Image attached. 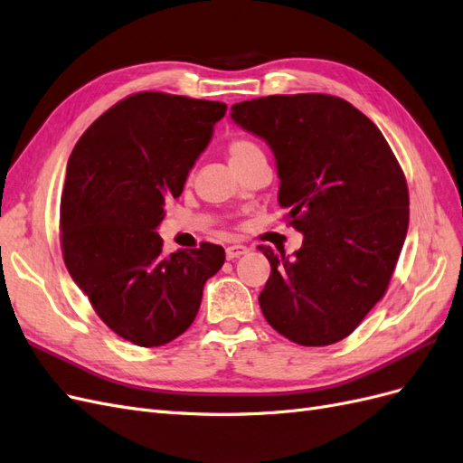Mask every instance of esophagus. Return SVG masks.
I'll return each instance as SVG.
<instances>
[{"label":"esophagus","mask_w":463,"mask_h":463,"mask_svg":"<svg viewBox=\"0 0 463 463\" xmlns=\"http://www.w3.org/2000/svg\"><path fill=\"white\" fill-rule=\"evenodd\" d=\"M249 253V247L245 245H228L226 247V259L233 260V259H240L241 255Z\"/></svg>","instance_id":"1"}]
</instances>
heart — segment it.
<instances>
[{
    "label": "heart",
    "instance_id": "b5f03b06",
    "mask_svg": "<svg viewBox=\"0 0 463 463\" xmlns=\"http://www.w3.org/2000/svg\"><path fill=\"white\" fill-rule=\"evenodd\" d=\"M259 152H262L259 148V145L250 141V138H245V137L232 138L230 145H228V154H230L233 165L243 164L245 160H249L250 156H255V154H259Z\"/></svg>",
    "mask_w": 463,
    "mask_h": 463
}]
</instances>
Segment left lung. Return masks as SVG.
<instances>
[{
  "label": "left lung",
  "mask_w": 463,
  "mask_h": 463,
  "mask_svg": "<svg viewBox=\"0 0 463 463\" xmlns=\"http://www.w3.org/2000/svg\"><path fill=\"white\" fill-rule=\"evenodd\" d=\"M232 118L270 145L278 201L305 235L293 259L260 245L270 262L262 315L299 345L340 342L394 274L410 223L402 165L381 129L338 96H262L233 104Z\"/></svg>",
  "instance_id": "left-lung-1"
}]
</instances>
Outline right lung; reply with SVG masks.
<instances>
[{
	"label": "right lung",
	"mask_w": 463,
	"mask_h": 463,
	"mask_svg": "<svg viewBox=\"0 0 463 463\" xmlns=\"http://www.w3.org/2000/svg\"><path fill=\"white\" fill-rule=\"evenodd\" d=\"M223 102L167 92L123 98L82 133L67 162L60 241L69 274L123 340L158 347L199 313L204 282L226 253L203 241L165 257L164 203L226 116Z\"/></svg>",
	"instance_id": "1"
}]
</instances>
